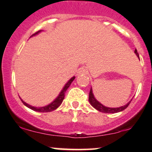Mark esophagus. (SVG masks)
<instances>
[{"instance_id":"esophagus-1","label":"esophagus","mask_w":152,"mask_h":152,"mask_svg":"<svg viewBox=\"0 0 152 152\" xmlns=\"http://www.w3.org/2000/svg\"><path fill=\"white\" fill-rule=\"evenodd\" d=\"M81 72L82 73H86L87 72V69L86 67H83L82 69H81Z\"/></svg>"}]
</instances>
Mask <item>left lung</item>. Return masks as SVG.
Masks as SVG:
<instances>
[{
  "label": "left lung",
  "instance_id": "8db88e82",
  "mask_svg": "<svg viewBox=\"0 0 152 152\" xmlns=\"http://www.w3.org/2000/svg\"><path fill=\"white\" fill-rule=\"evenodd\" d=\"M134 53H136V55L137 56L138 58H139V53H138L137 49H135V50H134ZM88 101H89L91 105L93 106L94 109L98 110V111H101V112L107 113V114H114V113H118V112H120V111H122L123 110H124L125 109H126V108L128 107V106L129 105L131 102H132V100H131L129 102L127 103L126 105L122 106L121 107H117V108L106 107V106L103 105V104H101L100 102H99L98 101L95 99V97H94V96L93 91H92L91 87L89 96H88Z\"/></svg>",
  "mask_w": 152,
  "mask_h": 152
}]
</instances>
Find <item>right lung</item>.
I'll list each match as a JSON object with an SVG mask.
<instances>
[{"instance_id":"add662e5","label":"right lung","mask_w":152,"mask_h":152,"mask_svg":"<svg viewBox=\"0 0 152 152\" xmlns=\"http://www.w3.org/2000/svg\"><path fill=\"white\" fill-rule=\"evenodd\" d=\"M41 31H38V32L35 33V34H33L31 36H35V35L38 34V33L41 32ZM74 78H75V76L71 78V79L66 83V85L64 86V88H63V89L61 91V93L59 94V95L57 96V98L53 102H52L50 104H49L48 105H47L46 106H43V107H35V106H32L29 105V104H28L27 103L24 102L22 99H21V102H23V104L25 106H27L28 108L34 110V111H38V112H50V111H53V110L56 109L57 108H58V106L61 104V103L63 102V100H64V96H65V93H66V90H67V88L70 86L71 83H72L73 81H74Z\"/></svg>"}]
</instances>
